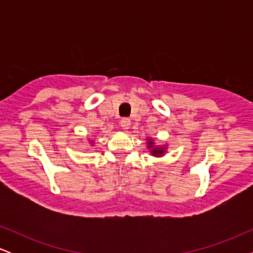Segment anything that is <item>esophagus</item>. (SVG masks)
<instances>
[{"instance_id": "34e87169", "label": "esophagus", "mask_w": 253, "mask_h": 253, "mask_svg": "<svg viewBox=\"0 0 253 253\" xmlns=\"http://www.w3.org/2000/svg\"><path fill=\"white\" fill-rule=\"evenodd\" d=\"M120 126L123 127L124 129H128L129 128V126H130V120L128 118H124V119H121V121H120Z\"/></svg>"}]
</instances>
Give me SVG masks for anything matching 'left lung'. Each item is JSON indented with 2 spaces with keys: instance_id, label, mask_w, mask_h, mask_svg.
Listing matches in <instances>:
<instances>
[{
  "instance_id": "obj_1",
  "label": "left lung",
  "mask_w": 253,
  "mask_h": 253,
  "mask_svg": "<svg viewBox=\"0 0 253 253\" xmlns=\"http://www.w3.org/2000/svg\"><path fill=\"white\" fill-rule=\"evenodd\" d=\"M150 146H151V143H150ZM162 152H163L162 150H155V151H153V153H155V155H161Z\"/></svg>"
}]
</instances>
